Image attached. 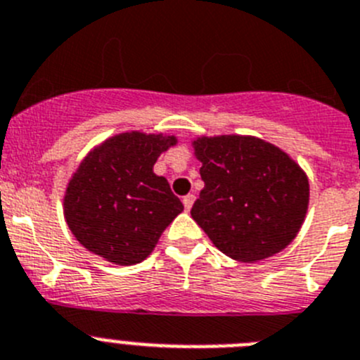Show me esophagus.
<instances>
[{"instance_id": "34e87169", "label": "esophagus", "mask_w": 360, "mask_h": 360, "mask_svg": "<svg viewBox=\"0 0 360 360\" xmlns=\"http://www.w3.org/2000/svg\"><path fill=\"white\" fill-rule=\"evenodd\" d=\"M193 200H195V195H193V193H188V195L183 197V204H184V210H186V212H190Z\"/></svg>"}]
</instances>
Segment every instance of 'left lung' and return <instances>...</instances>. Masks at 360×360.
<instances>
[{
	"label": "left lung",
	"instance_id": "left-lung-1",
	"mask_svg": "<svg viewBox=\"0 0 360 360\" xmlns=\"http://www.w3.org/2000/svg\"><path fill=\"white\" fill-rule=\"evenodd\" d=\"M193 150L204 188L190 213L219 251L252 264L296 238L310 192L307 174L289 154L236 134L197 138Z\"/></svg>",
	"mask_w": 360,
	"mask_h": 360
}]
</instances>
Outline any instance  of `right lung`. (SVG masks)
Segmentation results:
<instances>
[{"label":"right lung","instance_id":"1","mask_svg":"<svg viewBox=\"0 0 360 360\" xmlns=\"http://www.w3.org/2000/svg\"><path fill=\"white\" fill-rule=\"evenodd\" d=\"M176 143V136L122 132L84 158L68 183L64 217L87 251L116 265L140 264L150 255L184 210L168 181L152 170Z\"/></svg>","mask_w":360,"mask_h":360}]
</instances>
